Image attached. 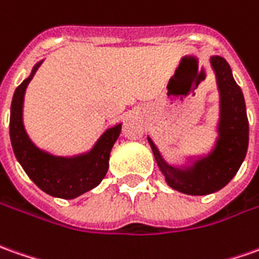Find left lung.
<instances>
[{"label":"left lung","mask_w":259,"mask_h":259,"mask_svg":"<svg viewBox=\"0 0 259 259\" xmlns=\"http://www.w3.org/2000/svg\"><path fill=\"white\" fill-rule=\"evenodd\" d=\"M210 65L218 91L217 137L210 152L189 156L186 163L176 166L163 157L159 147L147 136L167 184L189 196H207L226 187L247 156L249 126L242 91L224 58L211 56Z\"/></svg>","instance_id":"1"}]
</instances>
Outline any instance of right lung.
Wrapping results in <instances>:
<instances>
[{
    "label": "right lung",
    "mask_w": 259,
    "mask_h": 259,
    "mask_svg": "<svg viewBox=\"0 0 259 259\" xmlns=\"http://www.w3.org/2000/svg\"><path fill=\"white\" fill-rule=\"evenodd\" d=\"M44 59L33 65L29 76L15 89L11 103L10 137L14 154L28 177L47 194L72 200L99 186L109 168L112 147L122 132V123L106 129L91 150L75 156H58L38 147L26 133L24 99L26 86Z\"/></svg>",
    "instance_id": "right-lung-1"
}]
</instances>
